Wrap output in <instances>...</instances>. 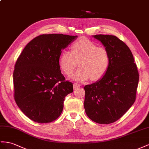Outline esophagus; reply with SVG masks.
<instances>
[{"instance_id":"esophagus-1","label":"esophagus","mask_w":149,"mask_h":149,"mask_svg":"<svg viewBox=\"0 0 149 149\" xmlns=\"http://www.w3.org/2000/svg\"><path fill=\"white\" fill-rule=\"evenodd\" d=\"M79 87H80V84H77V83H74V89H78Z\"/></svg>"}]
</instances>
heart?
<instances>
[{
	"mask_svg": "<svg viewBox=\"0 0 149 149\" xmlns=\"http://www.w3.org/2000/svg\"><path fill=\"white\" fill-rule=\"evenodd\" d=\"M80 67L72 76L77 81L87 79L98 81L107 72L111 58L108 49L97 47L88 39L79 40L71 47V52L65 51L59 60L60 67L66 75H70L78 65Z\"/></svg>",
	"mask_w": 149,
	"mask_h": 149,
	"instance_id": "heart-1",
	"label": "heart"
}]
</instances>
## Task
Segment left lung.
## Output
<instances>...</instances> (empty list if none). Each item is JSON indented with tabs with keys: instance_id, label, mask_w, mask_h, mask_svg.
Masks as SVG:
<instances>
[{
	"instance_id": "1",
	"label": "left lung",
	"mask_w": 149,
	"mask_h": 149,
	"mask_svg": "<svg viewBox=\"0 0 149 149\" xmlns=\"http://www.w3.org/2000/svg\"><path fill=\"white\" fill-rule=\"evenodd\" d=\"M109 53L111 62L101 79L84 87L86 113L91 120L109 124L119 120L134 103L139 75L130 49L115 36H93Z\"/></svg>"
}]
</instances>
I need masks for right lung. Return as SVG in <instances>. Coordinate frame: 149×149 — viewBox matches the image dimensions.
I'll return each mask as SVG.
<instances>
[{
    "label": "right lung",
    "mask_w": 149,
    "mask_h": 149,
    "mask_svg": "<svg viewBox=\"0 0 149 149\" xmlns=\"http://www.w3.org/2000/svg\"><path fill=\"white\" fill-rule=\"evenodd\" d=\"M77 36L42 35L26 46L14 67V100L25 115L39 123L56 120L65 97L73 92V84L61 73L62 50Z\"/></svg>",
    "instance_id": "1"
}]
</instances>
